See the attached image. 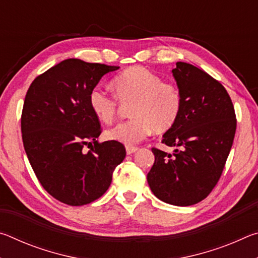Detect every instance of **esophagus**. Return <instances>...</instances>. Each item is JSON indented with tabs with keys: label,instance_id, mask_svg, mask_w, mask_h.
I'll list each match as a JSON object with an SVG mask.
<instances>
[{
	"label": "esophagus",
	"instance_id": "esophagus-1",
	"mask_svg": "<svg viewBox=\"0 0 258 258\" xmlns=\"http://www.w3.org/2000/svg\"><path fill=\"white\" fill-rule=\"evenodd\" d=\"M138 150V147H133V146H126V152H127V155L133 154Z\"/></svg>",
	"mask_w": 258,
	"mask_h": 258
}]
</instances>
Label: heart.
Wrapping results in <instances>:
<instances>
[{
	"label": "heart",
	"mask_w": 258,
	"mask_h": 258,
	"mask_svg": "<svg viewBox=\"0 0 258 258\" xmlns=\"http://www.w3.org/2000/svg\"><path fill=\"white\" fill-rule=\"evenodd\" d=\"M115 94L101 86L90 91L89 104L95 116L111 123L119 111L120 103L128 104L132 118L107 131V138L125 145H134L152 131L165 132L176 123L182 110V94L177 85L164 82L145 67H132L112 78Z\"/></svg>",
	"instance_id": "b5f03b06"
}]
</instances>
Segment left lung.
I'll use <instances>...</instances> for the list:
<instances>
[{
	"label": "left lung",
	"mask_w": 258,
	"mask_h": 258,
	"mask_svg": "<svg viewBox=\"0 0 258 258\" xmlns=\"http://www.w3.org/2000/svg\"><path fill=\"white\" fill-rule=\"evenodd\" d=\"M173 76L182 110L161 142L174 154L152 148L155 163L147 180L157 198L175 206L202 202L217 184L232 147L237 118L229 93L206 72L176 62Z\"/></svg>",
	"instance_id": "1"
}]
</instances>
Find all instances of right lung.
Returning <instances> with one entry per match:
<instances>
[{"mask_svg":"<svg viewBox=\"0 0 258 258\" xmlns=\"http://www.w3.org/2000/svg\"><path fill=\"white\" fill-rule=\"evenodd\" d=\"M118 68L67 59L35 78L26 93L21 112L26 155L47 194L69 206L101 197L126 156L123 143L98 141L102 128L89 104L90 91Z\"/></svg>","mask_w":258,"mask_h":258,"instance_id":"add662e5","label":"right lung"}]
</instances>
